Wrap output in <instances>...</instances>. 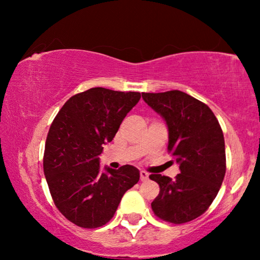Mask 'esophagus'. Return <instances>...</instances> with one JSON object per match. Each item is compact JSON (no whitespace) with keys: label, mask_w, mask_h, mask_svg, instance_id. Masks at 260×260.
Listing matches in <instances>:
<instances>
[{"label":"esophagus","mask_w":260,"mask_h":260,"mask_svg":"<svg viewBox=\"0 0 260 260\" xmlns=\"http://www.w3.org/2000/svg\"><path fill=\"white\" fill-rule=\"evenodd\" d=\"M140 176H141V181H145L149 179V174L147 172H143V170L140 172Z\"/></svg>","instance_id":"obj_1"}]
</instances>
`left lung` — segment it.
I'll list each match as a JSON object with an SVG mask.
<instances>
[{"label": "left lung", "instance_id": "1", "mask_svg": "<svg viewBox=\"0 0 260 260\" xmlns=\"http://www.w3.org/2000/svg\"><path fill=\"white\" fill-rule=\"evenodd\" d=\"M165 119L168 151L175 156V179L152 174L159 193L151 208L159 219L184 223L197 219L214 200L226 173L225 140L218 119L207 105L182 91L142 93Z\"/></svg>", "mask_w": 260, "mask_h": 260}]
</instances>
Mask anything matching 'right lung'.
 <instances>
[{
	"label": "right lung",
	"mask_w": 260,
	"mask_h": 260,
	"mask_svg": "<svg viewBox=\"0 0 260 260\" xmlns=\"http://www.w3.org/2000/svg\"><path fill=\"white\" fill-rule=\"evenodd\" d=\"M140 99V92L93 87L71 97L53 120L45 147L46 181L56 207L77 226L105 225L140 180L134 166L102 172L99 165L103 145Z\"/></svg>",
	"instance_id": "right-lung-1"
}]
</instances>
